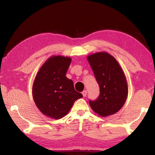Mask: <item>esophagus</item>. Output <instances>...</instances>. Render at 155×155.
<instances>
[{"instance_id": "esophagus-1", "label": "esophagus", "mask_w": 155, "mask_h": 155, "mask_svg": "<svg viewBox=\"0 0 155 155\" xmlns=\"http://www.w3.org/2000/svg\"><path fill=\"white\" fill-rule=\"evenodd\" d=\"M87 90H84L83 91H82V94H83V96L85 97V96H86V95H87Z\"/></svg>"}]
</instances>
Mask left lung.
Returning a JSON list of instances; mask_svg holds the SVG:
<instances>
[{
  "label": "left lung",
  "mask_w": 155,
  "mask_h": 155,
  "mask_svg": "<svg viewBox=\"0 0 155 155\" xmlns=\"http://www.w3.org/2000/svg\"><path fill=\"white\" fill-rule=\"evenodd\" d=\"M100 87V95L90 101L93 111L102 117L117 113L124 105L128 96V85L118 62L106 52L87 57Z\"/></svg>",
  "instance_id": "8db88e82"
}]
</instances>
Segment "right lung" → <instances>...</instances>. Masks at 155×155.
I'll return each mask as SVG.
<instances>
[{
	"label": "right lung",
	"instance_id": "add662e5",
	"mask_svg": "<svg viewBox=\"0 0 155 155\" xmlns=\"http://www.w3.org/2000/svg\"><path fill=\"white\" fill-rule=\"evenodd\" d=\"M71 58L52 56L40 68L34 80L33 98L36 106L46 116L60 119L70 111L76 100L83 95L74 90L66 77Z\"/></svg>",
	"mask_w": 155,
	"mask_h": 155
}]
</instances>
